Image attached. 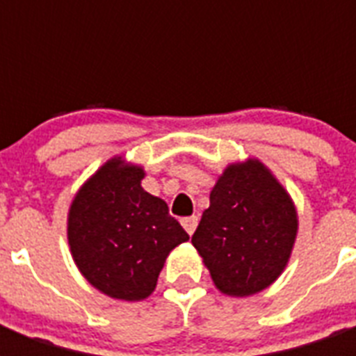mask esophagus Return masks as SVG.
<instances>
[{"instance_id": "obj_1", "label": "esophagus", "mask_w": 356, "mask_h": 356, "mask_svg": "<svg viewBox=\"0 0 356 356\" xmlns=\"http://www.w3.org/2000/svg\"><path fill=\"white\" fill-rule=\"evenodd\" d=\"M181 223H183L184 231L188 234H194L195 227H197V216H188V218H183L181 220Z\"/></svg>"}]
</instances>
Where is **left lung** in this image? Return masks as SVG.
Listing matches in <instances>:
<instances>
[{
  "label": "left lung",
  "mask_w": 356,
  "mask_h": 356,
  "mask_svg": "<svg viewBox=\"0 0 356 356\" xmlns=\"http://www.w3.org/2000/svg\"><path fill=\"white\" fill-rule=\"evenodd\" d=\"M298 234L290 195L259 161L231 164L211 192L192 243L220 292L251 296L281 275Z\"/></svg>",
  "instance_id": "1"
}]
</instances>
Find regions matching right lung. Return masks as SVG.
<instances>
[{"mask_svg": "<svg viewBox=\"0 0 356 356\" xmlns=\"http://www.w3.org/2000/svg\"><path fill=\"white\" fill-rule=\"evenodd\" d=\"M142 168L113 159L83 184L68 214L70 249L81 273L123 301L147 298L170 251L190 238L166 203L142 188Z\"/></svg>", "mask_w": 356, "mask_h": 356, "instance_id": "1", "label": "right lung"}]
</instances>
